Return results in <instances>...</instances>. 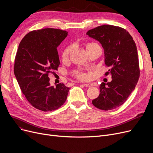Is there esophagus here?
Here are the masks:
<instances>
[{"label":"esophagus","instance_id":"1","mask_svg":"<svg viewBox=\"0 0 153 153\" xmlns=\"http://www.w3.org/2000/svg\"><path fill=\"white\" fill-rule=\"evenodd\" d=\"M82 85L86 87H91L92 84L91 83H84V84H82Z\"/></svg>","mask_w":153,"mask_h":153}]
</instances>
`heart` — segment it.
Segmentation results:
<instances>
[{
  "instance_id": "obj_1",
  "label": "heart",
  "mask_w": 153,
  "mask_h": 153,
  "mask_svg": "<svg viewBox=\"0 0 153 153\" xmlns=\"http://www.w3.org/2000/svg\"><path fill=\"white\" fill-rule=\"evenodd\" d=\"M94 45H96L95 43L88 44L86 46V48H89V47L92 46H94ZM71 50H72V46H69L66 47L65 49L64 50V51L62 53V58L63 59H68ZM75 75H76L77 78H78L79 79H81V80H85L88 78V76L86 74L82 73V72H76Z\"/></svg>"
}]
</instances>
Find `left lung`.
<instances>
[{
  "label": "left lung",
  "instance_id": "8db88e82",
  "mask_svg": "<svg viewBox=\"0 0 153 153\" xmlns=\"http://www.w3.org/2000/svg\"><path fill=\"white\" fill-rule=\"evenodd\" d=\"M86 34L103 47L105 65L110 68L105 75L110 73L112 79L110 82L100 84V94L92 104L102 110L114 109L126 101L138 81L137 48L130 33L119 27L103 25Z\"/></svg>",
  "mask_w": 153,
  "mask_h": 153
}]
</instances>
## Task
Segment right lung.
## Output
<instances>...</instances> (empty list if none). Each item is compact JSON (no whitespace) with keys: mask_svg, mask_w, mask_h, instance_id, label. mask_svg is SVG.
I'll return each instance as SVG.
<instances>
[{"mask_svg":"<svg viewBox=\"0 0 153 153\" xmlns=\"http://www.w3.org/2000/svg\"><path fill=\"white\" fill-rule=\"evenodd\" d=\"M67 36L66 31L45 28L29 32L19 44L14 74L27 100L39 110H55L66 100L69 88L61 83L51 86L48 74L58 70L57 48Z\"/></svg>","mask_w":153,"mask_h":153,"instance_id":"1","label":"right lung"}]
</instances>
